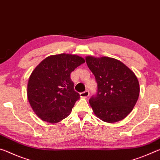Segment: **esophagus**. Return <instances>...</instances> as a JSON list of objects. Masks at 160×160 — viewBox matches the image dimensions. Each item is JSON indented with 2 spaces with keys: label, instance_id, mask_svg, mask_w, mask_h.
I'll list each match as a JSON object with an SVG mask.
<instances>
[{
  "label": "esophagus",
  "instance_id": "esophagus-1",
  "mask_svg": "<svg viewBox=\"0 0 160 160\" xmlns=\"http://www.w3.org/2000/svg\"><path fill=\"white\" fill-rule=\"evenodd\" d=\"M80 96H81V97H82V98L88 97V96H89V91L86 90L85 91H83V92L80 93Z\"/></svg>",
  "mask_w": 160,
  "mask_h": 160
}]
</instances>
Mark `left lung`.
I'll use <instances>...</instances> for the list:
<instances>
[{
    "mask_svg": "<svg viewBox=\"0 0 160 160\" xmlns=\"http://www.w3.org/2000/svg\"><path fill=\"white\" fill-rule=\"evenodd\" d=\"M86 62L97 82V92L89 99L94 113L107 122L124 119L139 97V82L134 73L110 57H87Z\"/></svg>",
    "mask_w": 160,
    "mask_h": 160,
    "instance_id": "obj_1",
    "label": "left lung"
}]
</instances>
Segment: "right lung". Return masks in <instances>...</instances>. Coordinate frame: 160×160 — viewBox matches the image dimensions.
I'll return each mask as SVG.
<instances>
[{
  "label": "right lung",
  "instance_id": "add662e5",
  "mask_svg": "<svg viewBox=\"0 0 160 160\" xmlns=\"http://www.w3.org/2000/svg\"><path fill=\"white\" fill-rule=\"evenodd\" d=\"M84 62L81 57L61 54L47 57L34 69L28 81V98L40 118L56 123L69 116L80 98L70 74Z\"/></svg>",
  "mask_w": 160,
  "mask_h": 160
}]
</instances>
